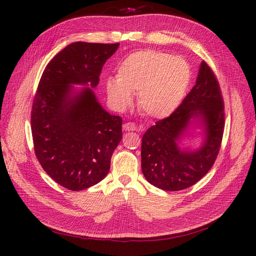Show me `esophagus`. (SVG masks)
<instances>
[{
  "mask_svg": "<svg viewBox=\"0 0 256 256\" xmlns=\"http://www.w3.org/2000/svg\"><path fill=\"white\" fill-rule=\"evenodd\" d=\"M122 128H124V130H125V131H134V130H136V126L134 125V122H128L124 124Z\"/></svg>",
  "mask_w": 256,
  "mask_h": 256,
  "instance_id": "esophagus-1",
  "label": "esophagus"
}]
</instances>
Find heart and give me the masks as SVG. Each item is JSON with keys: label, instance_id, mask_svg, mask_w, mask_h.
Listing matches in <instances>:
<instances>
[{"label": "heart", "instance_id": "heart-1", "mask_svg": "<svg viewBox=\"0 0 256 256\" xmlns=\"http://www.w3.org/2000/svg\"><path fill=\"white\" fill-rule=\"evenodd\" d=\"M118 79L106 81L112 102L125 109L138 92L141 112L152 118H164L180 106L191 78L190 67L180 58L156 50L129 54L118 67Z\"/></svg>", "mask_w": 256, "mask_h": 256}]
</instances>
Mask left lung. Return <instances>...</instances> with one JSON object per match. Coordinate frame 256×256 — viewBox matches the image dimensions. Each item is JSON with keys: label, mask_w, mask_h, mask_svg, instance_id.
Listing matches in <instances>:
<instances>
[{"label": "left lung", "mask_w": 256, "mask_h": 256, "mask_svg": "<svg viewBox=\"0 0 256 256\" xmlns=\"http://www.w3.org/2000/svg\"><path fill=\"white\" fill-rule=\"evenodd\" d=\"M191 118H200L206 129L204 145L196 151L178 146ZM224 102L218 79L205 60L196 83L180 106L156 122L142 138L141 162L146 180L166 191L189 188L203 178L218 156L224 131Z\"/></svg>", "instance_id": "8db88e82"}]
</instances>
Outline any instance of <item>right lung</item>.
<instances>
[{"label":"right lung","mask_w":256,"mask_h":256,"mask_svg":"<svg viewBox=\"0 0 256 256\" xmlns=\"http://www.w3.org/2000/svg\"><path fill=\"white\" fill-rule=\"evenodd\" d=\"M120 44L76 42L46 66L30 112L34 150L47 174L62 187L79 191L102 182L122 140L120 116L108 113L90 88H96L106 60Z\"/></svg>","instance_id":"add662e5"}]
</instances>
